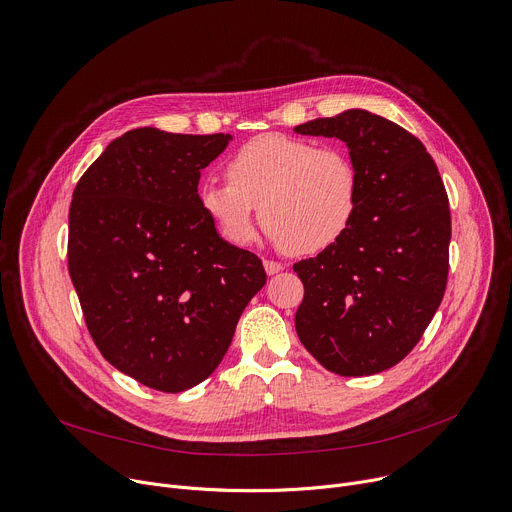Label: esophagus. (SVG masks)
I'll list each match as a JSON object with an SVG mask.
<instances>
[{
    "label": "esophagus",
    "mask_w": 512,
    "mask_h": 512,
    "mask_svg": "<svg viewBox=\"0 0 512 512\" xmlns=\"http://www.w3.org/2000/svg\"><path fill=\"white\" fill-rule=\"evenodd\" d=\"M263 267H265V271H267V275H275V273H279V271H283V265L281 263H277V261H263Z\"/></svg>",
    "instance_id": "obj_1"
}]
</instances>
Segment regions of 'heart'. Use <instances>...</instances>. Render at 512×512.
<instances>
[{
    "instance_id": "1",
    "label": "heart",
    "mask_w": 512,
    "mask_h": 512,
    "mask_svg": "<svg viewBox=\"0 0 512 512\" xmlns=\"http://www.w3.org/2000/svg\"><path fill=\"white\" fill-rule=\"evenodd\" d=\"M229 182L206 180L198 204L227 243L247 247L263 229L289 253L316 255L352 227L360 174L344 145L267 133L247 141L227 164Z\"/></svg>"
}]
</instances>
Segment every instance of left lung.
<instances>
[{
  "label": "left lung",
  "instance_id": "1",
  "mask_svg": "<svg viewBox=\"0 0 512 512\" xmlns=\"http://www.w3.org/2000/svg\"><path fill=\"white\" fill-rule=\"evenodd\" d=\"M294 131L342 139L360 174L348 233L294 265L304 283L298 336L340 377L387 371L419 342L446 291L452 218L442 176L415 135L364 109Z\"/></svg>",
  "mask_w": 512,
  "mask_h": 512
}]
</instances>
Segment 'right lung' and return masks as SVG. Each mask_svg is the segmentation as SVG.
<instances>
[{
  "mask_svg": "<svg viewBox=\"0 0 512 512\" xmlns=\"http://www.w3.org/2000/svg\"><path fill=\"white\" fill-rule=\"evenodd\" d=\"M231 139L131 129L72 192L68 273L87 328L117 371L156 391L208 379L267 281L198 204L200 170Z\"/></svg>",
  "mask_w": 512,
  "mask_h": 512,
  "instance_id": "add662e5",
  "label": "right lung"
}]
</instances>
